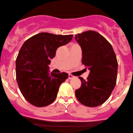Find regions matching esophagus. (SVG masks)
Returning <instances> with one entry per match:
<instances>
[{"label":"esophagus","mask_w":133,"mask_h":133,"mask_svg":"<svg viewBox=\"0 0 133 133\" xmlns=\"http://www.w3.org/2000/svg\"><path fill=\"white\" fill-rule=\"evenodd\" d=\"M74 77H75V76H73L72 75H70V74H69V75H68V79H71L74 78Z\"/></svg>","instance_id":"1"}]
</instances>
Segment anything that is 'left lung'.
Returning a JSON list of instances; mask_svg holds the SVG:
<instances>
[{
	"instance_id": "1",
	"label": "left lung",
	"mask_w": 133,
	"mask_h": 133,
	"mask_svg": "<svg viewBox=\"0 0 133 133\" xmlns=\"http://www.w3.org/2000/svg\"><path fill=\"white\" fill-rule=\"evenodd\" d=\"M75 39L81 48L82 64L90 70L87 80L79 77L81 86L76 90V96L84 106H99L108 99L116 84V56L111 44L95 31L77 34Z\"/></svg>"
}]
</instances>
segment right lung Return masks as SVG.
Listing matches in <instances>:
<instances>
[{
	"label": "right lung",
	"mask_w": 133,
	"mask_h": 133,
	"mask_svg": "<svg viewBox=\"0 0 133 133\" xmlns=\"http://www.w3.org/2000/svg\"><path fill=\"white\" fill-rule=\"evenodd\" d=\"M73 35L42 32L27 39L16 60V81L25 99L37 107L51 104L68 73H50L49 65L58 48L71 41Z\"/></svg>",
	"instance_id": "1"
}]
</instances>
